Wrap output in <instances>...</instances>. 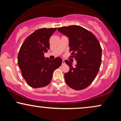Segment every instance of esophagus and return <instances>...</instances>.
Masks as SVG:
<instances>
[{
	"label": "esophagus",
	"instance_id": "obj_1",
	"mask_svg": "<svg viewBox=\"0 0 121 121\" xmlns=\"http://www.w3.org/2000/svg\"><path fill=\"white\" fill-rule=\"evenodd\" d=\"M65 63V61H64V60H62V64H64Z\"/></svg>",
	"mask_w": 121,
	"mask_h": 121
}]
</instances>
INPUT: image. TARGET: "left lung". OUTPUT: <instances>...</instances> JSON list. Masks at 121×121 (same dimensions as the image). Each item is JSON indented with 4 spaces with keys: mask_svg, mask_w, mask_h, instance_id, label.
I'll return each instance as SVG.
<instances>
[{
    "mask_svg": "<svg viewBox=\"0 0 121 121\" xmlns=\"http://www.w3.org/2000/svg\"><path fill=\"white\" fill-rule=\"evenodd\" d=\"M57 30L69 37L70 57L77 60L75 67L69 61H65L70 68L65 73V81L73 89H84L94 81L100 68L102 48L99 41L91 32L81 26L59 27Z\"/></svg>",
    "mask_w": 121,
    "mask_h": 121,
    "instance_id": "obj_1",
    "label": "left lung"
}]
</instances>
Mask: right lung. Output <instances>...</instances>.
Instances as JSON below:
<instances>
[{"label": "right lung", "instance_id": "obj_1", "mask_svg": "<svg viewBox=\"0 0 121 121\" xmlns=\"http://www.w3.org/2000/svg\"><path fill=\"white\" fill-rule=\"evenodd\" d=\"M57 28L36 30L24 40L17 55L18 65L23 78L34 88L44 87L51 82L54 70L62 64L58 57L53 60L44 57L49 49V38Z\"/></svg>", "mask_w": 121, "mask_h": 121}]
</instances>
